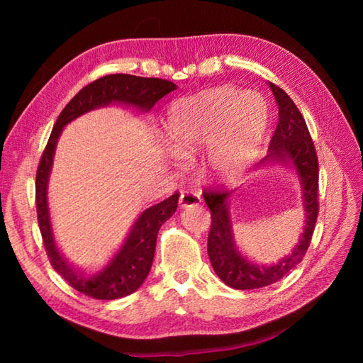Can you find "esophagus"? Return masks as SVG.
Instances as JSON below:
<instances>
[{"label":"esophagus","mask_w":363,"mask_h":363,"mask_svg":"<svg viewBox=\"0 0 363 363\" xmlns=\"http://www.w3.org/2000/svg\"><path fill=\"white\" fill-rule=\"evenodd\" d=\"M201 204V196L195 191H181V198H179V206L182 209H186V207H191V206H199Z\"/></svg>","instance_id":"obj_1"}]
</instances>
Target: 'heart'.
<instances>
[{"label":"heart","mask_w":363,"mask_h":363,"mask_svg":"<svg viewBox=\"0 0 363 363\" xmlns=\"http://www.w3.org/2000/svg\"><path fill=\"white\" fill-rule=\"evenodd\" d=\"M268 126L265 99L254 91L213 87L177 99L165 121V138L174 157L189 160L211 146L206 165L217 179L240 174L257 159Z\"/></svg>","instance_id":"obj_1"}]
</instances>
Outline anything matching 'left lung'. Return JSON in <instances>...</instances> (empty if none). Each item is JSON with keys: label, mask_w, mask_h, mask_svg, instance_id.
I'll return each instance as SVG.
<instances>
[{"label": "left lung", "mask_w": 363, "mask_h": 363, "mask_svg": "<svg viewBox=\"0 0 363 363\" xmlns=\"http://www.w3.org/2000/svg\"><path fill=\"white\" fill-rule=\"evenodd\" d=\"M279 109V121L269 142L268 154L262 165H287L296 172L303 191L304 229L295 248L272 265H259L248 260L238 251L234 238L230 196L233 191H204V201L209 206L212 225L207 238V252L211 264L220 279L237 290L260 289L274 284L290 273L309 248L311 238L318 217V159L312 137L303 115L291 98L274 84L268 82Z\"/></svg>", "instance_id": "8db88e82"}]
</instances>
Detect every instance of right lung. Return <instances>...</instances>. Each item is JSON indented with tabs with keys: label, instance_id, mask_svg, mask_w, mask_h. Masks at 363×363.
<instances>
[{
	"label": "right lung",
	"instance_id": "add662e5",
	"mask_svg": "<svg viewBox=\"0 0 363 363\" xmlns=\"http://www.w3.org/2000/svg\"><path fill=\"white\" fill-rule=\"evenodd\" d=\"M173 90H176L174 84L165 79L140 78L133 74L103 76L74 95L65 109L60 112L51 130L35 176L38 226H40L45 250L52 268L73 289L90 298L117 299L130 295L140 287L152 265L159 229L176 212L179 194H174L165 201L148 207L138 215L125 240L106 259L103 265L91 272L74 269L60 254L54 240L48 207V182L59 137L68 123L98 107L121 104L133 106L142 112H150L160 98Z\"/></svg>",
	"mask_w": 363,
	"mask_h": 363
}]
</instances>
